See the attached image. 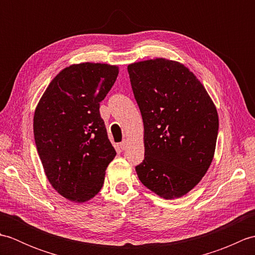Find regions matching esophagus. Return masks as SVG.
Segmentation results:
<instances>
[{
  "label": "esophagus",
  "instance_id": "34e87169",
  "mask_svg": "<svg viewBox=\"0 0 255 255\" xmlns=\"http://www.w3.org/2000/svg\"><path fill=\"white\" fill-rule=\"evenodd\" d=\"M127 145H128V141H127V140H124V141L121 144H119V147H121L122 150H125L127 148Z\"/></svg>",
  "mask_w": 255,
  "mask_h": 255
}]
</instances>
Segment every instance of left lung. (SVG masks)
<instances>
[{
  "mask_svg": "<svg viewBox=\"0 0 255 255\" xmlns=\"http://www.w3.org/2000/svg\"><path fill=\"white\" fill-rule=\"evenodd\" d=\"M143 121L140 182L164 199L186 195L213 161L218 113L207 91L184 64L164 58L128 66Z\"/></svg>",
  "mask_w": 255,
  "mask_h": 255,
  "instance_id": "8db88e82",
  "label": "left lung"
}]
</instances>
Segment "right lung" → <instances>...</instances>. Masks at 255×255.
Listing matches in <instances>:
<instances>
[{"instance_id": "obj_1", "label": "right lung", "mask_w": 255, "mask_h": 255, "mask_svg": "<svg viewBox=\"0 0 255 255\" xmlns=\"http://www.w3.org/2000/svg\"><path fill=\"white\" fill-rule=\"evenodd\" d=\"M118 67L84 62L64 68L48 85L34 115L38 154L52 187L71 202L93 198L116 151L107 137L100 103Z\"/></svg>"}]
</instances>
